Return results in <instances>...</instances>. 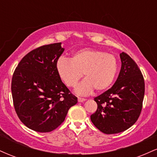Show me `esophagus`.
<instances>
[{
	"label": "esophagus",
	"mask_w": 157,
	"mask_h": 157,
	"mask_svg": "<svg viewBox=\"0 0 157 157\" xmlns=\"http://www.w3.org/2000/svg\"><path fill=\"white\" fill-rule=\"evenodd\" d=\"M77 100H78V102H84V101H86V99L85 98H82V97H78V99H77Z\"/></svg>",
	"instance_id": "34e87169"
}]
</instances>
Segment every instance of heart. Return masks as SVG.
<instances>
[{
    "label": "heart",
    "instance_id": "obj_1",
    "mask_svg": "<svg viewBox=\"0 0 157 157\" xmlns=\"http://www.w3.org/2000/svg\"><path fill=\"white\" fill-rule=\"evenodd\" d=\"M118 69L117 58L107 52L97 49L82 48L73 54L71 59L61 57L56 63V70L61 80L68 87H75L79 95H86L94 89L102 92L113 83Z\"/></svg>",
    "mask_w": 157,
    "mask_h": 157
}]
</instances>
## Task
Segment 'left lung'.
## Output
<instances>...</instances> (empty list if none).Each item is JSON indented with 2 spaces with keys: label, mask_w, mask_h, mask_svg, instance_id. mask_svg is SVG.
Instances as JSON below:
<instances>
[{
  "label": "left lung",
  "mask_w": 157,
  "mask_h": 157,
  "mask_svg": "<svg viewBox=\"0 0 157 157\" xmlns=\"http://www.w3.org/2000/svg\"><path fill=\"white\" fill-rule=\"evenodd\" d=\"M121 69L111 89L95 97L97 109L91 120L106 134L127 130L138 120L145 94V82L141 71L126 53L120 55Z\"/></svg>",
  "instance_id": "1"
}]
</instances>
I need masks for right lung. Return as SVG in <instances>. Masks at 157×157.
Listing matches in <instances>:
<instances>
[{"mask_svg": "<svg viewBox=\"0 0 157 157\" xmlns=\"http://www.w3.org/2000/svg\"><path fill=\"white\" fill-rule=\"evenodd\" d=\"M64 48L61 43L29 52L17 65L12 80L14 107L21 121L37 132L55 130L77 102L59 77L56 63Z\"/></svg>", "mask_w": 157, "mask_h": 157, "instance_id": "add662e5", "label": "right lung"}]
</instances>
